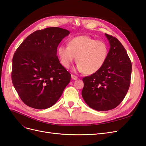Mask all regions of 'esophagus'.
Segmentation results:
<instances>
[{
  "label": "esophagus",
  "mask_w": 146,
  "mask_h": 146,
  "mask_svg": "<svg viewBox=\"0 0 146 146\" xmlns=\"http://www.w3.org/2000/svg\"><path fill=\"white\" fill-rule=\"evenodd\" d=\"M71 78L72 80H77V78H78V77L77 76H74V75H71Z\"/></svg>",
  "instance_id": "1"
}]
</instances>
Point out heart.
<instances>
[{"label": "heart", "mask_w": 146, "mask_h": 146, "mask_svg": "<svg viewBox=\"0 0 146 146\" xmlns=\"http://www.w3.org/2000/svg\"><path fill=\"white\" fill-rule=\"evenodd\" d=\"M108 54V48L104 42L85 35L72 38L68 46L58 47L60 62L64 68H69L76 56L77 70L87 75L99 71L104 65Z\"/></svg>", "instance_id": "obj_1"}]
</instances>
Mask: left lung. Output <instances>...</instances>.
Returning a JSON list of instances; mask_svg holds the SVG:
<instances>
[{"instance_id": "left-lung-1", "label": "left lung", "mask_w": 146, "mask_h": 146, "mask_svg": "<svg viewBox=\"0 0 146 146\" xmlns=\"http://www.w3.org/2000/svg\"><path fill=\"white\" fill-rule=\"evenodd\" d=\"M105 35L110 46L107 59L99 71L83 78V99L97 111L117 107L130 85L131 63L125 48L115 37Z\"/></svg>"}]
</instances>
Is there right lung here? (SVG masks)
I'll list each match as a JSON object with an SVG mask.
<instances>
[{
  "label": "right lung",
  "mask_w": 146,
  "mask_h": 146,
  "mask_svg": "<svg viewBox=\"0 0 146 146\" xmlns=\"http://www.w3.org/2000/svg\"><path fill=\"white\" fill-rule=\"evenodd\" d=\"M69 33L59 27L39 30L17 48L12 60V82L21 99L29 107L50 108L70 82V73L56 56L58 44Z\"/></svg>",
  "instance_id": "1"
}]
</instances>
